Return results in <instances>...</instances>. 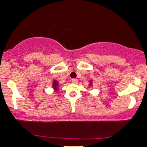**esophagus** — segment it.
Instances as JSON below:
<instances>
[{
    "mask_svg": "<svg viewBox=\"0 0 147 147\" xmlns=\"http://www.w3.org/2000/svg\"><path fill=\"white\" fill-rule=\"evenodd\" d=\"M71 82H72V83H74V84H78V80L77 79H72Z\"/></svg>",
    "mask_w": 147,
    "mask_h": 147,
    "instance_id": "1",
    "label": "esophagus"
}]
</instances>
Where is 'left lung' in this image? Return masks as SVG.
<instances>
[{
  "label": "left lung",
  "mask_w": 147,
  "mask_h": 147,
  "mask_svg": "<svg viewBox=\"0 0 147 147\" xmlns=\"http://www.w3.org/2000/svg\"><path fill=\"white\" fill-rule=\"evenodd\" d=\"M89 86H92V80H90V84H89Z\"/></svg>",
  "instance_id": "8db88e82"
}]
</instances>
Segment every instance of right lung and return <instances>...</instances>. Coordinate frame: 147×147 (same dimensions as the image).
Instances as JSON below:
<instances>
[{
  "label": "right lung",
  "instance_id": "add662e5",
  "mask_svg": "<svg viewBox=\"0 0 147 147\" xmlns=\"http://www.w3.org/2000/svg\"><path fill=\"white\" fill-rule=\"evenodd\" d=\"M59 83H58L57 80H53V86H52V87H53V90H55V91H57L58 90V86H59Z\"/></svg>",
  "mask_w": 147,
  "mask_h": 147
}]
</instances>
